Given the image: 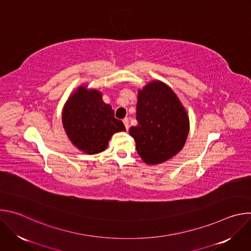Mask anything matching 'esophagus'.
<instances>
[{
	"label": "esophagus",
	"instance_id": "1",
	"mask_svg": "<svg viewBox=\"0 0 251 251\" xmlns=\"http://www.w3.org/2000/svg\"><path fill=\"white\" fill-rule=\"evenodd\" d=\"M123 123H124L125 127H126V130H129V119L128 118H124L123 119Z\"/></svg>",
	"mask_w": 251,
	"mask_h": 251
}]
</instances>
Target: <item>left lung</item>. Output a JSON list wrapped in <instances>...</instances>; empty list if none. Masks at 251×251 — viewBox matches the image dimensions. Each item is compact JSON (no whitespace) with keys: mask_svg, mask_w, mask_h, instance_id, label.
<instances>
[{"mask_svg":"<svg viewBox=\"0 0 251 251\" xmlns=\"http://www.w3.org/2000/svg\"><path fill=\"white\" fill-rule=\"evenodd\" d=\"M138 125L129 134L135 139L136 149L145 164H162L176 156L185 146L190 119L174 90L155 79L138 90L136 106Z\"/></svg>","mask_w":251,"mask_h":251,"instance_id":"8db88e82","label":"left lung"}]
</instances>
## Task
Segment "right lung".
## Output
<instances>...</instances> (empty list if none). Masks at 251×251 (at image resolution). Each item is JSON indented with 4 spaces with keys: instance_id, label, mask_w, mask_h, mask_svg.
Returning <instances> with one entry per match:
<instances>
[{
    "instance_id": "right-lung-1",
    "label": "right lung",
    "mask_w": 251,
    "mask_h": 251,
    "mask_svg": "<svg viewBox=\"0 0 251 251\" xmlns=\"http://www.w3.org/2000/svg\"><path fill=\"white\" fill-rule=\"evenodd\" d=\"M63 129L73 145L83 153L103 152L113 134L126 131L121 120L114 117L102 93L87 85H80L66 100L61 114Z\"/></svg>"
}]
</instances>
